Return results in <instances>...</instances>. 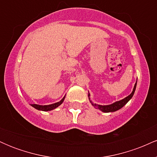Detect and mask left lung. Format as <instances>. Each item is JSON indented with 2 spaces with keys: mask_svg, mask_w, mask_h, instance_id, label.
Instances as JSON below:
<instances>
[{
  "mask_svg": "<svg viewBox=\"0 0 157 157\" xmlns=\"http://www.w3.org/2000/svg\"><path fill=\"white\" fill-rule=\"evenodd\" d=\"M136 82L134 85V89H133L132 93H131L130 95H128V97H126L125 98H124L123 100H120V101H117L114 102V103L111 104V105H97V104H94V103H92V105L94 107L96 108V109H100V111H102V112L107 113V112H113V111H117V110L120 109L121 108L123 107V106L131 100V97H133V95H134V94L135 89H136Z\"/></svg>",
  "mask_w": 157,
  "mask_h": 157,
  "instance_id": "left-lung-1",
  "label": "left lung"
}]
</instances>
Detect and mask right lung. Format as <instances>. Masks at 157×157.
Masks as SVG:
<instances>
[{"label":"right lung","instance_id":"right-lung-1","mask_svg":"<svg viewBox=\"0 0 157 157\" xmlns=\"http://www.w3.org/2000/svg\"><path fill=\"white\" fill-rule=\"evenodd\" d=\"M64 98H65V97L62 99V100H60V102H56V103H54V104H52V105H37V104H31V105L32 106V107H34V108H35V109H37V110H41V111H51V110L55 109V108L58 107L59 105H61V104L63 103V102Z\"/></svg>","mask_w":157,"mask_h":157}]
</instances>
